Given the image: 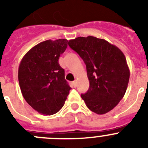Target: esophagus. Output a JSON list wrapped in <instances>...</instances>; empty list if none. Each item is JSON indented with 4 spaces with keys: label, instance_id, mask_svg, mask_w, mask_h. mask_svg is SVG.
<instances>
[{
    "label": "esophagus",
    "instance_id": "1",
    "mask_svg": "<svg viewBox=\"0 0 148 148\" xmlns=\"http://www.w3.org/2000/svg\"><path fill=\"white\" fill-rule=\"evenodd\" d=\"M71 84H72V86H74V87H76V86H77V82L73 81L72 82H71Z\"/></svg>",
    "mask_w": 148,
    "mask_h": 148
}]
</instances>
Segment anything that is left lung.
Segmentation results:
<instances>
[{"instance_id":"1","label":"left lung","mask_w":148,"mask_h":148,"mask_svg":"<svg viewBox=\"0 0 148 148\" xmlns=\"http://www.w3.org/2000/svg\"><path fill=\"white\" fill-rule=\"evenodd\" d=\"M86 64L89 81L86 93L81 95L86 107L104 114L123 98L130 79V69L122 51L102 38L77 37L69 41Z\"/></svg>"}]
</instances>
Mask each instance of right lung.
<instances>
[{"label":"right lung","instance_id":"1","mask_svg":"<svg viewBox=\"0 0 148 148\" xmlns=\"http://www.w3.org/2000/svg\"><path fill=\"white\" fill-rule=\"evenodd\" d=\"M68 41L46 40L30 49L21 61L18 82L25 100L38 112L52 115L64 104L71 89L59 64Z\"/></svg>","mask_w":148,"mask_h":148}]
</instances>
